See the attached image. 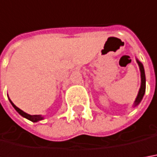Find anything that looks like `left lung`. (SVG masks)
Returning a JSON list of instances; mask_svg holds the SVG:
<instances>
[{
	"mask_svg": "<svg viewBox=\"0 0 157 157\" xmlns=\"http://www.w3.org/2000/svg\"><path fill=\"white\" fill-rule=\"evenodd\" d=\"M137 63L138 66H139V70H140V73H141V86H140V88H139V91H138V94H137V96L136 98V100L134 101V104H133V106H137L140 102H141L143 97L145 94V84H146V79H145V73H144V65L140 61L137 59Z\"/></svg>",
	"mask_w": 157,
	"mask_h": 157,
	"instance_id": "1",
	"label": "left lung"
}]
</instances>
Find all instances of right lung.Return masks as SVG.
<instances>
[{"label": "right lung", "instance_id": "1", "mask_svg": "<svg viewBox=\"0 0 157 157\" xmlns=\"http://www.w3.org/2000/svg\"><path fill=\"white\" fill-rule=\"evenodd\" d=\"M8 100H9V101H10V103L12 104V105L13 106V108L20 113L22 117H24V118H25V119H29L30 121H32V122H38V121H40V120H42V119H44V117H43L42 115H30L28 114V113H25V112H23L22 110H20L19 107H17L13 102H12V101L8 98Z\"/></svg>", "mask_w": 157, "mask_h": 157}]
</instances>
